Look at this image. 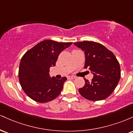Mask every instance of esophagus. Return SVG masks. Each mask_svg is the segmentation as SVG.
<instances>
[{
  "mask_svg": "<svg viewBox=\"0 0 133 133\" xmlns=\"http://www.w3.org/2000/svg\"><path fill=\"white\" fill-rule=\"evenodd\" d=\"M68 78H69V79H75L76 78V76H68Z\"/></svg>",
  "mask_w": 133,
  "mask_h": 133,
  "instance_id": "obj_1",
  "label": "esophagus"
}]
</instances>
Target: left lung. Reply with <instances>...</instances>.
Segmentation results:
<instances>
[{
    "label": "left lung",
    "instance_id": "left-lung-1",
    "mask_svg": "<svg viewBox=\"0 0 133 133\" xmlns=\"http://www.w3.org/2000/svg\"><path fill=\"white\" fill-rule=\"evenodd\" d=\"M74 44L84 52V68H89L94 75L91 81L84 78L85 85L79 88V93L90 101L105 99L112 94L120 79V65L116 57L97 42L84 41Z\"/></svg>",
    "mask_w": 133,
    "mask_h": 133
}]
</instances>
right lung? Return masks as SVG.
<instances>
[{
  "instance_id": "obj_1",
  "label": "right lung",
  "mask_w": 133,
  "mask_h": 133,
  "mask_svg": "<svg viewBox=\"0 0 133 133\" xmlns=\"http://www.w3.org/2000/svg\"><path fill=\"white\" fill-rule=\"evenodd\" d=\"M72 44L45 40L23 56L19 65V78L22 89L30 98L38 103H47L61 94L67 78L51 77L49 69L56 65L60 53Z\"/></svg>"
}]
</instances>
